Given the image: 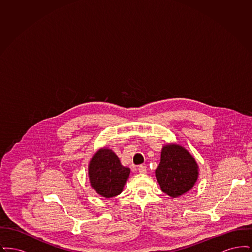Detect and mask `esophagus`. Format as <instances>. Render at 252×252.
I'll return each mask as SVG.
<instances>
[{"label": "esophagus", "mask_w": 252, "mask_h": 252, "mask_svg": "<svg viewBox=\"0 0 252 252\" xmlns=\"http://www.w3.org/2000/svg\"><path fill=\"white\" fill-rule=\"evenodd\" d=\"M138 170H139L140 174H145L146 173V167L144 166V165H140L139 168H138Z\"/></svg>", "instance_id": "34e87169"}]
</instances>
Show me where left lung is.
I'll use <instances>...</instances> for the list:
<instances>
[{"label":"left lung","instance_id":"obj_1","mask_svg":"<svg viewBox=\"0 0 252 252\" xmlns=\"http://www.w3.org/2000/svg\"><path fill=\"white\" fill-rule=\"evenodd\" d=\"M155 175L161 191L176 198L192 190L198 179L199 168L185 147L172 143L162 146Z\"/></svg>","mask_w":252,"mask_h":252}]
</instances>
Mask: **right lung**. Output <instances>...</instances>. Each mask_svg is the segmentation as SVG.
I'll list each match as a JSON object with an SVG mask.
<instances>
[{
	"label": "right lung",
	"instance_id": "1",
	"mask_svg": "<svg viewBox=\"0 0 252 252\" xmlns=\"http://www.w3.org/2000/svg\"><path fill=\"white\" fill-rule=\"evenodd\" d=\"M129 174L130 169L123 166L118 156L108 147L98 149L88 166L92 188L106 198H111L123 192Z\"/></svg>",
	"mask_w": 252,
	"mask_h": 252
}]
</instances>
